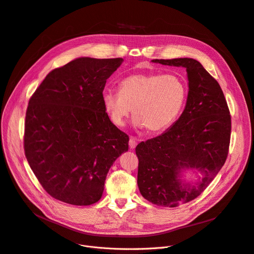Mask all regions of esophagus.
I'll use <instances>...</instances> for the list:
<instances>
[{"label": "esophagus", "mask_w": 254, "mask_h": 254, "mask_svg": "<svg viewBox=\"0 0 254 254\" xmlns=\"http://www.w3.org/2000/svg\"><path fill=\"white\" fill-rule=\"evenodd\" d=\"M136 144H137V139L134 138L133 136H131L130 139H129V147H130V149H134L136 147Z\"/></svg>", "instance_id": "esophagus-1"}]
</instances>
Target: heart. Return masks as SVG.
<instances>
[{
    "label": "heart",
    "mask_w": 254,
    "mask_h": 254,
    "mask_svg": "<svg viewBox=\"0 0 254 254\" xmlns=\"http://www.w3.org/2000/svg\"><path fill=\"white\" fill-rule=\"evenodd\" d=\"M119 92L106 90L102 101L112 122L121 127L133 110V124L159 133L170 127L182 112L187 86L174 73H136L121 80Z\"/></svg>",
    "instance_id": "heart-1"
}]
</instances>
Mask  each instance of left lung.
I'll use <instances>...</instances> for the list:
<instances>
[{
  "mask_svg": "<svg viewBox=\"0 0 254 254\" xmlns=\"http://www.w3.org/2000/svg\"><path fill=\"white\" fill-rule=\"evenodd\" d=\"M184 67L188 96L181 117L159 136L139 142L137 185L141 195L157 206L174 208L200 195L223 166L231 140L232 120L217 80L194 59L152 60ZM196 170L195 183L182 179L183 170Z\"/></svg>",
  "mask_w": 254,
  "mask_h": 254,
  "instance_id": "1",
  "label": "left lung"
}]
</instances>
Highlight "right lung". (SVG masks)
<instances>
[{
    "instance_id": "add662e5",
    "label": "right lung",
    "mask_w": 254,
    "mask_h": 254,
    "mask_svg": "<svg viewBox=\"0 0 254 254\" xmlns=\"http://www.w3.org/2000/svg\"><path fill=\"white\" fill-rule=\"evenodd\" d=\"M122 58H78L46 75L29 101L23 147L44 190L75 206L97 202L129 136L112 123L102 101L106 79Z\"/></svg>"
}]
</instances>
